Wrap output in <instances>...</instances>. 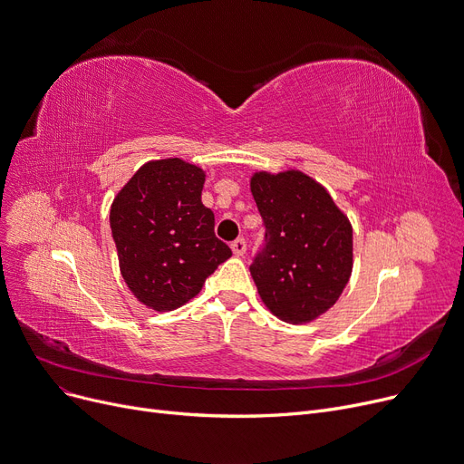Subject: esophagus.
Segmentation results:
<instances>
[{
	"mask_svg": "<svg viewBox=\"0 0 464 464\" xmlns=\"http://www.w3.org/2000/svg\"><path fill=\"white\" fill-rule=\"evenodd\" d=\"M231 250L235 256H245L246 254V240L245 238H237L231 242Z\"/></svg>",
	"mask_w": 464,
	"mask_h": 464,
	"instance_id": "esophagus-1",
	"label": "esophagus"
}]
</instances>
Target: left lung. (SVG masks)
Returning a JSON list of instances; mask_svg holds the SVG:
<instances>
[{
    "instance_id": "8db88e82",
    "label": "left lung",
    "mask_w": 464,
    "mask_h": 464,
    "mask_svg": "<svg viewBox=\"0 0 464 464\" xmlns=\"http://www.w3.org/2000/svg\"><path fill=\"white\" fill-rule=\"evenodd\" d=\"M250 189L265 246L250 265L259 297L276 318L308 324L343 294L353 266V231L329 191L301 170L256 173Z\"/></svg>"
}]
</instances>
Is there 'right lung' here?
I'll use <instances>...</instances> for the list:
<instances>
[{"label":"right lung","mask_w":464,"mask_h":464,"mask_svg":"<svg viewBox=\"0 0 464 464\" xmlns=\"http://www.w3.org/2000/svg\"><path fill=\"white\" fill-rule=\"evenodd\" d=\"M205 170L180 158L144 163L118 191L111 229L120 273L131 294L158 312L199 294L231 248L214 235V212L201 203Z\"/></svg>","instance_id":"right-lung-1"}]
</instances>
